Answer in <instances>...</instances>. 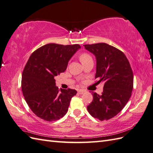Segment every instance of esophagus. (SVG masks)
<instances>
[{
    "instance_id": "obj_1",
    "label": "esophagus",
    "mask_w": 153,
    "mask_h": 153,
    "mask_svg": "<svg viewBox=\"0 0 153 153\" xmlns=\"http://www.w3.org/2000/svg\"><path fill=\"white\" fill-rule=\"evenodd\" d=\"M85 92V90H78V93H79V94H84V93Z\"/></svg>"
}]
</instances>
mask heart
<instances>
[{"mask_svg":"<svg viewBox=\"0 0 153 153\" xmlns=\"http://www.w3.org/2000/svg\"><path fill=\"white\" fill-rule=\"evenodd\" d=\"M92 59L91 57H90V56L88 53H82L80 56V60L81 62H82V63L86 60H88V59Z\"/></svg>","mask_w":153,"mask_h":153,"instance_id":"obj_1","label":"heart"}]
</instances>
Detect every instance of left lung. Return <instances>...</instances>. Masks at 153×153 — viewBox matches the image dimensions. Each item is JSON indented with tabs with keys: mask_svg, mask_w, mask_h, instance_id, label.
<instances>
[{
	"mask_svg": "<svg viewBox=\"0 0 153 153\" xmlns=\"http://www.w3.org/2000/svg\"><path fill=\"white\" fill-rule=\"evenodd\" d=\"M96 59V83L104 82L101 95L92 92L93 100L87 106L89 114L100 121L110 120L125 107L131 96L133 74L126 56L105 43L84 45Z\"/></svg>",
	"mask_w": 153,
	"mask_h": 153,
	"instance_id": "1",
	"label": "left lung"
}]
</instances>
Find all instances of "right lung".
I'll return each mask as SVG.
<instances>
[{"label":"right lung","instance_id":"right-lung-1","mask_svg":"<svg viewBox=\"0 0 153 153\" xmlns=\"http://www.w3.org/2000/svg\"><path fill=\"white\" fill-rule=\"evenodd\" d=\"M80 48L78 44L49 43L31 55L22 73V90L25 100L37 117L47 121L63 117L75 90L61 89L55 77L67 69L68 63Z\"/></svg>","mask_w":153,"mask_h":153}]
</instances>
